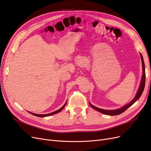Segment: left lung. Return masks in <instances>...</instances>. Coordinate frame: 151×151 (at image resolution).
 Here are the masks:
<instances>
[{"mask_svg": "<svg viewBox=\"0 0 151 151\" xmlns=\"http://www.w3.org/2000/svg\"><path fill=\"white\" fill-rule=\"evenodd\" d=\"M140 55H141V60H142V79H141V84H140L139 88L138 89V91L136 93V96H135V97L133 99V100L132 101L130 102L127 104H126V106H124L123 107H122L121 108L117 109V110H104V109H99L98 107H96L95 106H92L91 104L89 102V104L91 106V107L92 108H93L95 110L100 112L104 114H106V115H109V116H116V115H119V114H121V113H122L123 112L125 111L126 109H127L129 107H131L133 104H134L136 102L139 97L141 96L142 93L143 92V91L144 89V87H145V64L144 62V59H143V57L142 55V54L140 53Z\"/></svg>", "mask_w": 151, "mask_h": 151, "instance_id": "left-lung-1", "label": "left lung"}]
</instances>
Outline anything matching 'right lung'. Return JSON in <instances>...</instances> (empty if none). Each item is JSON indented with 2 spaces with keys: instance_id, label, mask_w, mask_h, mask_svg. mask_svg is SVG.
<instances>
[{
  "instance_id": "1",
  "label": "right lung",
  "mask_w": 151,
  "mask_h": 151,
  "mask_svg": "<svg viewBox=\"0 0 151 151\" xmlns=\"http://www.w3.org/2000/svg\"><path fill=\"white\" fill-rule=\"evenodd\" d=\"M65 104H66V102L65 103V104H64L63 106H62L60 109H59V110L56 111H54V112H51V113H50V114H35V113H32V112H29V113H30L31 114H32V115H34V116H37V117H44L49 116L53 115V114H57V113L59 112L60 111H61L62 110V109H63L64 108V107L65 106Z\"/></svg>"
}]
</instances>
